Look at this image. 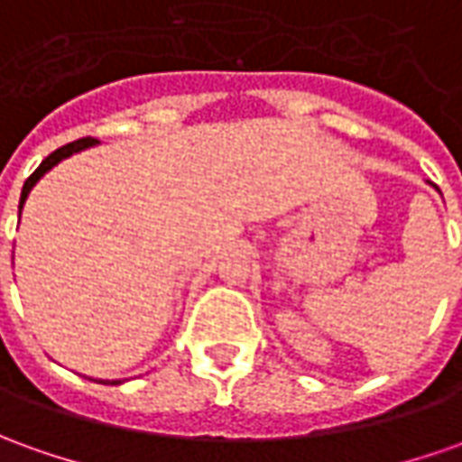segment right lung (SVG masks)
<instances>
[{
	"label": "right lung",
	"instance_id": "1",
	"mask_svg": "<svg viewBox=\"0 0 462 462\" xmlns=\"http://www.w3.org/2000/svg\"><path fill=\"white\" fill-rule=\"evenodd\" d=\"M95 143H97L95 138H79V140H75V143H67V145H62V148H57L55 152H50V155L44 158L42 163H40V168H37V171H34V173H32L27 180H24V189H22V196H19V211H22L24 200H27V196H30L32 186H34V183H37V180H40V178H42L44 173H47V171L52 168V165H57L60 161H62V158L72 155V152H78V151H82V148H88V145H95Z\"/></svg>",
	"mask_w": 462,
	"mask_h": 462
}]
</instances>
